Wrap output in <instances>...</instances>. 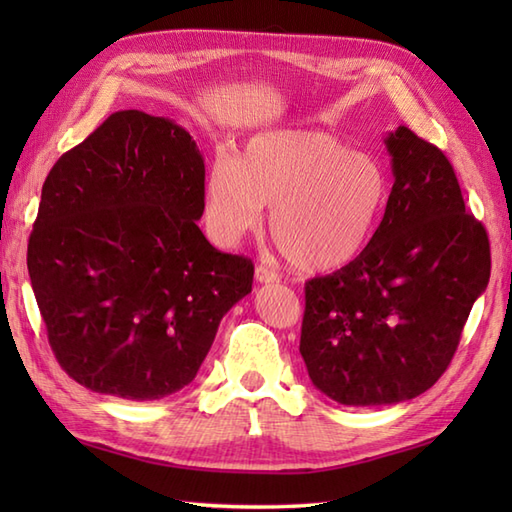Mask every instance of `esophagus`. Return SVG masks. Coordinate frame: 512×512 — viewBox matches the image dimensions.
<instances>
[{"label":"esophagus","mask_w":512,"mask_h":512,"mask_svg":"<svg viewBox=\"0 0 512 512\" xmlns=\"http://www.w3.org/2000/svg\"><path fill=\"white\" fill-rule=\"evenodd\" d=\"M255 279L259 281V284H273V281H279V275L275 273L273 268L257 266V268H255Z\"/></svg>","instance_id":"34e87169"}]
</instances>
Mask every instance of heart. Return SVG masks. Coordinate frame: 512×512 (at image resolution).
<instances>
[{"mask_svg": "<svg viewBox=\"0 0 512 512\" xmlns=\"http://www.w3.org/2000/svg\"><path fill=\"white\" fill-rule=\"evenodd\" d=\"M389 198L380 160L321 132L255 136L237 158H217L204 217L217 244L233 246L273 206L270 233L290 264L334 270L363 253Z\"/></svg>", "mask_w": 512, "mask_h": 512, "instance_id": "1", "label": "heart"}]
</instances>
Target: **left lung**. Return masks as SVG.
Wrapping results in <instances>:
<instances>
[{
	"label": "left lung",
	"instance_id": "obj_1",
	"mask_svg": "<svg viewBox=\"0 0 512 512\" xmlns=\"http://www.w3.org/2000/svg\"><path fill=\"white\" fill-rule=\"evenodd\" d=\"M385 145L396 180L383 222L350 264L306 281L299 352L314 387L347 407L436 385L491 277L486 228L442 149L405 125Z\"/></svg>",
	"mask_w": 512,
	"mask_h": 512
}]
</instances>
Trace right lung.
I'll return each instance as SVG.
<instances>
[{
	"label": "right lung",
	"instance_id": "1",
	"mask_svg": "<svg viewBox=\"0 0 512 512\" xmlns=\"http://www.w3.org/2000/svg\"><path fill=\"white\" fill-rule=\"evenodd\" d=\"M202 213L204 160L169 118L114 112L54 162L28 273L48 343L76 383L158 400L198 374L255 273L248 257L209 244Z\"/></svg>",
	"mask_w": 512,
	"mask_h": 512
}]
</instances>
